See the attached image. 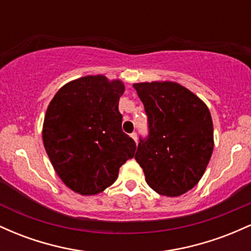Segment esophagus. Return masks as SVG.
<instances>
[{
    "label": "esophagus",
    "instance_id": "obj_1",
    "mask_svg": "<svg viewBox=\"0 0 251 251\" xmlns=\"http://www.w3.org/2000/svg\"><path fill=\"white\" fill-rule=\"evenodd\" d=\"M131 137L133 138V139H134V142L137 143V133H135V132H133V133H131Z\"/></svg>",
    "mask_w": 251,
    "mask_h": 251
}]
</instances>
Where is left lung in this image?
Wrapping results in <instances>:
<instances>
[{
  "instance_id": "1",
  "label": "left lung",
  "mask_w": 251,
  "mask_h": 251,
  "mask_svg": "<svg viewBox=\"0 0 251 251\" xmlns=\"http://www.w3.org/2000/svg\"><path fill=\"white\" fill-rule=\"evenodd\" d=\"M148 116L149 134L139 137L135 160L155 192L177 197L204 175L214 150L209 108L179 83H134Z\"/></svg>"
}]
</instances>
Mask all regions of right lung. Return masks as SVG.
<instances>
[{
	"instance_id": "right-lung-1",
	"label": "right lung",
	"mask_w": 251,
	"mask_h": 251,
	"mask_svg": "<svg viewBox=\"0 0 251 251\" xmlns=\"http://www.w3.org/2000/svg\"><path fill=\"white\" fill-rule=\"evenodd\" d=\"M119 80L88 75L68 82L54 96L42 138L56 174L80 195H97L116 181L133 158L135 143L122 129Z\"/></svg>"
}]
</instances>
